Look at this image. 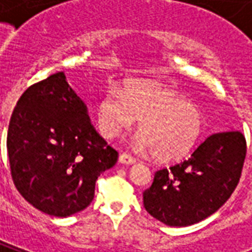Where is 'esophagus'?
Masks as SVG:
<instances>
[{"label": "esophagus", "mask_w": 252, "mask_h": 252, "mask_svg": "<svg viewBox=\"0 0 252 252\" xmlns=\"http://www.w3.org/2000/svg\"><path fill=\"white\" fill-rule=\"evenodd\" d=\"M119 162L124 165H133L135 162V158H133L130 154L127 153H122L119 156Z\"/></svg>", "instance_id": "34e87169"}]
</instances>
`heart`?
I'll use <instances>...</instances> for the list:
<instances>
[{"mask_svg": "<svg viewBox=\"0 0 252 252\" xmlns=\"http://www.w3.org/2000/svg\"><path fill=\"white\" fill-rule=\"evenodd\" d=\"M139 119L134 135L137 150H152L154 158L168 162L185 157L203 130V115L196 106L159 84L133 79L124 90L111 86L100 99L98 125L107 137H117Z\"/></svg>", "mask_w": 252, "mask_h": 252, "instance_id": "heart-1", "label": "heart"}]
</instances>
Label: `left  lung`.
I'll list each match as a JSON object with an SVG mask.
<instances>
[{
  "label": "left lung",
  "mask_w": 252,
  "mask_h": 252,
  "mask_svg": "<svg viewBox=\"0 0 252 252\" xmlns=\"http://www.w3.org/2000/svg\"><path fill=\"white\" fill-rule=\"evenodd\" d=\"M246 138L240 131L209 135L190 158L154 174L144 192V207L170 227H187L207 219L223 205L239 183Z\"/></svg>",
  "instance_id": "left-lung-1"
}]
</instances>
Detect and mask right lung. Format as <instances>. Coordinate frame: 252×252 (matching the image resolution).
Returning a JSON list of instances; mask_svg holds the SVG:
<instances>
[{
    "label": "right lung",
    "instance_id": "add662e5",
    "mask_svg": "<svg viewBox=\"0 0 252 252\" xmlns=\"http://www.w3.org/2000/svg\"><path fill=\"white\" fill-rule=\"evenodd\" d=\"M6 148L18 192L34 208L58 218L87 208L95 181L118 159L64 72L21 95L9 122Z\"/></svg>",
    "mask_w": 252,
    "mask_h": 252
}]
</instances>
